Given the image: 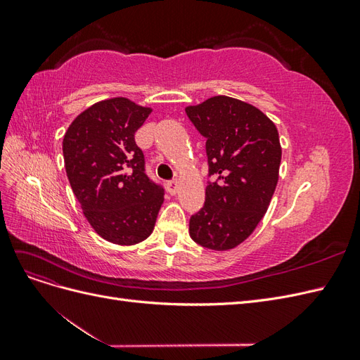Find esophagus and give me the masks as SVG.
I'll list each match as a JSON object with an SVG mask.
<instances>
[{
    "instance_id": "obj_1",
    "label": "esophagus",
    "mask_w": 360,
    "mask_h": 360,
    "mask_svg": "<svg viewBox=\"0 0 360 360\" xmlns=\"http://www.w3.org/2000/svg\"><path fill=\"white\" fill-rule=\"evenodd\" d=\"M168 192L171 193V195H176L177 192H179V188H180V183H179V180H171V181H168Z\"/></svg>"
}]
</instances>
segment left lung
<instances>
[{
  "label": "left lung",
  "instance_id": "1",
  "mask_svg": "<svg viewBox=\"0 0 360 360\" xmlns=\"http://www.w3.org/2000/svg\"><path fill=\"white\" fill-rule=\"evenodd\" d=\"M207 139L209 176L204 207L189 221L195 243L230 250L245 242L263 219L274 197L282 148L275 123L254 105L214 96L186 108Z\"/></svg>",
  "mask_w": 360,
  "mask_h": 360
}]
</instances>
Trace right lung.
Here are the masks:
<instances>
[{
    "label": "right lung",
    "mask_w": 360,
    "mask_h": 360,
    "mask_svg": "<svg viewBox=\"0 0 360 360\" xmlns=\"http://www.w3.org/2000/svg\"><path fill=\"white\" fill-rule=\"evenodd\" d=\"M151 108L114 97L86 108L63 139L68 179L93 230L115 245H136L153 233L163 189L144 172L135 132Z\"/></svg>",
    "instance_id": "add662e5"
}]
</instances>
